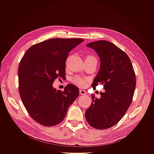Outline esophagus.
I'll return each mask as SVG.
<instances>
[{"label":"esophagus","mask_w":154,"mask_h":154,"mask_svg":"<svg viewBox=\"0 0 154 154\" xmlns=\"http://www.w3.org/2000/svg\"><path fill=\"white\" fill-rule=\"evenodd\" d=\"M80 94L81 95L85 96V95H87V92H86V91H84V90H80Z\"/></svg>","instance_id":"esophagus-1"}]
</instances>
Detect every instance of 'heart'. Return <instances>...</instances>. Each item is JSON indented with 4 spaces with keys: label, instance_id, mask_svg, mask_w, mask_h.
Instances as JSON below:
<instances>
[{
    "label": "heart",
    "instance_id": "b5f03b06",
    "mask_svg": "<svg viewBox=\"0 0 154 154\" xmlns=\"http://www.w3.org/2000/svg\"><path fill=\"white\" fill-rule=\"evenodd\" d=\"M87 58H95L94 57H91V56H88ZM71 82L73 83V84L76 85L77 86L79 87H83L86 85L87 83V80L85 78H83L82 77L78 76H74L72 79H71Z\"/></svg>",
    "mask_w": 154,
    "mask_h": 154
}]
</instances>
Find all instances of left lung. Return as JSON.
Masks as SVG:
<instances>
[{
  "label": "left lung",
  "instance_id": "left-lung-1",
  "mask_svg": "<svg viewBox=\"0 0 154 154\" xmlns=\"http://www.w3.org/2000/svg\"><path fill=\"white\" fill-rule=\"evenodd\" d=\"M100 60V67L92 83L93 88L101 83L104 92L100 98L92 95V104L85 112L91 127L106 129L122 119L132 103L136 80L131 61L124 51L114 44L99 40L87 44Z\"/></svg>",
  "mask_w": 154,
  "mask_h": 154
}]
</instances>
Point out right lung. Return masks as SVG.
<instances>
[{
  "mask_svg": "<svg viewBox=\"0 0 154 154\" xmlns=\"http://www.w3.org/2000/svg\"><path fill=\"white\" fill-rule=\"evenodd\" d=\"M84 41L82 38H51L32 45L22 57L18 69L19 94L27 112L46 127L61 123L69 106L79 96L72 84L64 91L53 87L58 77L63 78L69 53Z\"/></svg>",
  "mask_w": 154,
  "mask_h": 154,
  "instance_id": "add662e5",
  "label": "right lung"
}]
</instances>
